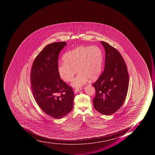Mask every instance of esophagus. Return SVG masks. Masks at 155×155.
Wrapping results in <instances>:
<instances>
[{
    "mask_svg": "<svg viewBox=\"0 0 155 155\" xmlns=\"http://www.w3.org/2000/svg\"><path fill=\"white\" fill-rule=\"evenodd\" d=\"M82 89V88H76V89H74V93H78L79 91L81 90Z\"/></svg>",
    "mask_w": 155,
    "mask_h": 155,
    "instance_id": "1",
    "label": "esophagus"
}]
</instances>
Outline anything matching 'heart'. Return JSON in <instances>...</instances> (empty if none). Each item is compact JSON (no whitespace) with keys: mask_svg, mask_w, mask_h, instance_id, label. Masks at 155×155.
Instances as JSON below:
<instances>
[{"mask_svg":"<svg viewBox=\"0 0 155 155\" xmlns=\"http://www.w3.org/2000/svg\"><path fill=\"white\" fill-rule=\"evenodd\" d=\"M63 60L64 62L60 63L58 67L60 77L65 81H71L77 70L79 72L73 81L72 85L81 87L88 78L94 81L100 75L102 65V52L97 46H79L66 53Z\"/></svg>","mask_w":155,"mask_h":155,"instance_id":"1","label":"heart"}]
</instances>
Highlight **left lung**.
<instances>
[{
    "label": "left lung",
    "instance_id": "obj_1",
    "mask_svg": "<svg viewBox=\"0 0 155 155\" xmlns=\"http://www.w3.org/2000/svg\"><path fill=\"white\" fill-rule=\"evenodd\" d=\"M105 48V68L93 86L95 90L93 99L94 109L102 114L116 112L126 100L129 76L126 62L116 48L101 41Z\"/></svg>",
    "mask_w": 155,
    "mask_h": 155
}]
</instances>
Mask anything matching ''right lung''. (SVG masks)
<instances>
[{
    "label": "right lung",
    "mask_w": 155,
    "mask_h": 155,
    "mask_svg": "<svg viewBox=\"0 0 155 155\" xmlns=\"http://www.w3.org/2000/svg\"><path fill=\"white\" fill-rule=\"evenodd\" d=\"M65 41L49 44L34 60L31 73V89L39 107L53 118L66 116L73 107L72 87L60 78L58 71L60 52Z\"/></svg>",
    "instance_id": "add662e5"
}]
</instances>
